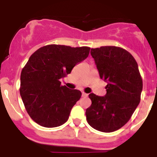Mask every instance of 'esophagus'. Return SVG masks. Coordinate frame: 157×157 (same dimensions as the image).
Wrapping results in <instances>:
<instances>
[{
  "label": "esophagus",
  "mask_w": 157,
  "mask_h": 157,
  "mask_svg": "<svg viewBox=\"0 0 157 157\" xmlns=\"http://www.w3.org/2000/svg\"><path fill=\"white\" fill-rule=\"evenodd\" d=\"M88 95V94L84 93V92H82V96H83V97H87Z\"/></svg>",
  "instance_id": "1"
}]
</instances>
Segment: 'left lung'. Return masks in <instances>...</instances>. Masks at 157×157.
Returning a JSON list of instances; mask_svg holds the SVG:
<instances>
[{"label": "left lung", "mask_w": 157, "mask_h": 157, "mask_svg": "<svg viewBox=\"0 0 157 157\" xmlns=\"http://www.w3.org/2000/svg\"><path fill=\"white\" fill-rule=\"evenodd\" d=\"M99 77L107 83V94H89L92 105L86 110L88 124L96 130H118L131 118L141 100L142 79L133 56L118 46L91 50Z\"/></svg>", "instance_id": "1"}]
</instances>
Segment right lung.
<instances>
[{
    "label": "right lung",
    "mask_w": 157,
    "mask_h": 157,
    "mask_svg": "<svg viewBox=\"0 0 157 157\" xmlns=\"http://www.w3.org/2000/svg\"><path fill=\"white\" fill-rule=\"evenodd\" d=\"M90 47L47 45L31 54L20 75V92L32 119L44 127L62 126L81 97L77 89L62 86L60 80L88 58Z\"/></svg>",
    "instance_id": "add662e5"
}]
</instances>
